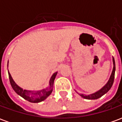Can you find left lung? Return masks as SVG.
<instances>
[{"label":"left lung","mask_w":122,"mask_h":122,"mask_svg":"<svg viewBox=\"0 0 122 122\" xmlns=\"http://www.w3.org/2000/svg\"><path fill=\"white\" fill-rule=\"evenodd\" d=\"M113 64H114V67H113L112 72L111 74V76L110 77V79L107 82V84L105 85L104 87H102V89H101L99 91H98L96 93H95L93 94L88 95H86L80 94V96L82 97L84 99H99L101 97H102L103 95H105L106 93H107L110 89L112 87L113 83H114V75H115V61H114V59L113 58Z\"/></svg>","instance_id":"1"}]
</instances>
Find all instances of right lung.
<instances>
[{
	"instance_id": "add662e5",
	"label": "right lung",
	"mask_w": 122,
	"mask_h": 122,
	"mask_svg": "<svg viewBox=\"0 0 122 122\" xmlns=\"http://www.w3.org/2000/svg\"><path fill=\"white\" fill-rule=\"evenodd\" d=\"M57 74V72H56L52 75V76L50 80V86L47 87L45 90H42L40 92H31V91H27V90H23L22 88H21L17 86L14 80L12 79L11 75L8 72L9 75V79L10 84L12 86L13 90L16 92V93L20 95L21 97H22L23 99L27 100L28 101L30 102H40L44 100H45L47 97L51 93L53 87V82L54 80L56 78V75Z\"/></svg>"
}]
</instances>
